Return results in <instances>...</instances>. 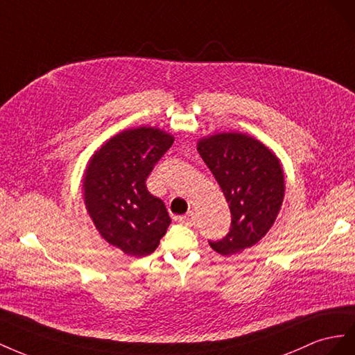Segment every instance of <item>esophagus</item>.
Here are the masks:
<instances>
[{
    "instance_id": "34e87169",
    "label": "esophagus",
    "mask_w": 355,
    "mask_h": 355,
    "mask_svg": "<svg viewBox=\"0 0 355 355\" xmlns=\"http://www.w3.org/2000/svg\"><path fill=\"white\" fill-rule=\"evenodd\" d=\"M178 223H181V225H186V226H191L195 223V216L193 212H189L187 216H183V217H178L177 218Z\"/></svg>"
}]
</instances>
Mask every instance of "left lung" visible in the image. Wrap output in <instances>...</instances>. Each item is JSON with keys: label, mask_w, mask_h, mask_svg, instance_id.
I'll return each mask as SVG.
<instances>
[{"label": "left lung", "mask_w": 355, "mask_h": 355, "mask_svg": "<svg viewBox=\"0 0 355 355\" xmlns=\"http://www.w3.org/2000/svg\"><path fill=\"white\" fill-rule=\"evenodd\" d=\"M198 151L220 184L232 214L229 234L209 245L221 256L238 254L256 245L278 217L286 191L281 162L269 147L242 132L202 137Z\"/></svg>", "instance_id": "left-lung-1"}]
</instances>
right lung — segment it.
Masks as SVG:
<instances>
[{
    "instance_id": "right-lung-1",
    "label": "right lung",
    "mask_w": 355,
    "mask_h": 355,
    "mask_svg": "<svg viewBox=\"0 0 355 355\" xmlns=\"http://www.w3.org/2000/svg\"><path fill=\"white\" fill-rule=\"evenodd\" d=\"M172 143L174 135L159 128L126 129L107 139L87 162V214L103 239L128 256L151 254L171 225L164 200L150 193L146 180Z\"/></svg>"
}]
</instances>
